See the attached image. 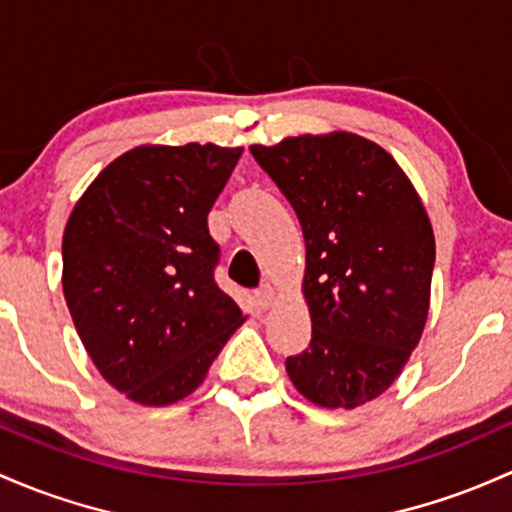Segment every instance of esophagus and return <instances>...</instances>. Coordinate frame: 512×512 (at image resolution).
I'll use <instances>...</instances> for the list:
<instances>
[{
  "label": "esophagus",
  "instance_id": "obj_1",
  "mask_svg": "<svg viewBox=\"0 0 512 512\" xmlns=\"http://www.w3.org/2000/svg\"><path fill=\"white\" fill-rule=\"evenodd\" d=\"M255 301L260 308H269L274 301V289L269 284H260L255 289Z\"/></svg>",
  "mask_w": 512,
  "mask_h": 512
}]
</instances>
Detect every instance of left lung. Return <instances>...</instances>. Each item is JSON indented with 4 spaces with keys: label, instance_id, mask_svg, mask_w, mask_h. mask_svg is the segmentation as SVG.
Segmentation results:
<instances>
[{
    "label": "left lung",
    "instance_id": "left-lung-1",
    "mask_svg": "<svg viewBox=\"0 0 512 512\" xmlns=\"http://www.w3.org/2000/svg\"><path fill=\"white\" fill-rule=\"evenodd\" d=\"M252 157L299 216L311 342L286 357L308 401L357 408L401 374L423 335L435 235L396 160L355 133L286 138Z\"/></svg>",
    "mask_w": 512,
    "mask_h": 512
}]
</instances>
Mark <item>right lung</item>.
Masks as SVG:
<instances>
[{
    "instance_id": "right-lung-1",
    "label": "right lung",
    "mask_w": 512,
    "mask_h": 512,
    "mask_svg": "<svg viewBox=\"0 0 512 512\" xmlns=\"http://www.w3.org/2000/svg\"><path fill=\"white\" fill-rule=\"evenodd\" d=\"M243 148L143 145L84 192L63 235V291L84 350L131 401L167 406L204 381L238 303L216 284L209 211Z\"/></svg>"
}]
</instances>
